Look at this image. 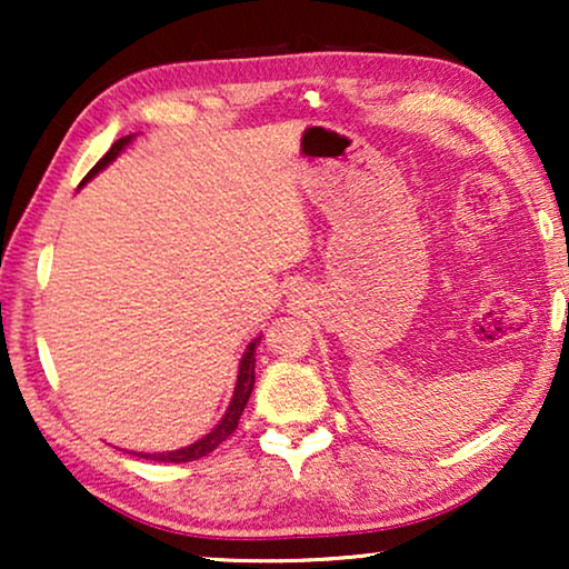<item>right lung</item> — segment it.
Segmentation results:
<instances>
[{
	"mask_svg": "<svg viewBox=\"0 0 569 569\" xmlns=\"http://www.w3.org/2000/svg\"><path fill=\"white\" fill-rule=\"evenodd\" d=\"M131 142V134L129 137H121V139H116V142L111 144V150H108L103 158H100L96 166H92V170L88 176H84V181H90L92 176L96 173H100V170H103L108 162H111L116 154H119L123 147H127ZM82 181V183H84ZM80 183V186H82ZM261 341V337L259 339H253L251 345H248V349H246V355H243V360H240V370H238V383H236V393H232V401H230V407H228V411H224V417H222V422L214 427L212 432L209 435H204V438L201 440H197L193 442V446H189V448H181V450H170V453H139L142 458H147V461H166V463H189V461H197V458H204V456H209L212 453V450L220 446V442H224L230 438L232 432H236V427H238V422H240V415H243V409H246V403H248V396H251V391H253V380H256V372H253V368H256V345H259Z\"/></svg>",
	"mask_w": 569,
	"mask_h": 569,
	"instance_id": "obj_1",
	"label": "right lung"
}]
</instances>
